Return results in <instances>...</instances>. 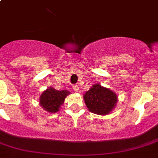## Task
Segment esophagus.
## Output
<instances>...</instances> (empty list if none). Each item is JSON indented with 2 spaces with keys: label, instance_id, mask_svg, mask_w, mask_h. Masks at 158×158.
Wrapping results in <instances>:
<instances>
[{
  "label": "esophagus",
  "instance_id": "1",
  "mask_svg": "<svg viewBox=\"0 0 158 158\" xmlns=\"http://www.w3.org/2000/svg\"><path fill=\"white\" fill-rule=\"evenodd\" d=\"M72 88H73V91H75V92H78L79 91V87H78L77 85H73Z\"/></svg>",
  "mask_w": 158,
  "mask_h": 158
}]
</instances>
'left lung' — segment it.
I'll use <instances>...</instances> for the list:
<instances>
[{
  "label": "left lung",
  "mask_w": 158,
  "mask_h": 158,
  "mask_svg": "<svg viewBox=\"0 0 158 158\" xmlns=\"http://www.w3.org/2000/svg\"><path fill=\"white\" fill-rule=\"evenodd\" d=\"M85 104L89 111L98 115H106L113 110L118 101V97L114 91L94 84L83 94Z\"/></svg>",
  "instance_id": "1"
}]
</instances>
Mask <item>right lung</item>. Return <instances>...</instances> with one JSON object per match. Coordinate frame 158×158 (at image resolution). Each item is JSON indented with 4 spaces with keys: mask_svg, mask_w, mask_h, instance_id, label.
<instances>
[{
    "mask_svg": "<svg viewBox=\"0 0 158 158\" xmlns=\"http://www.w3.org/2000/svg\"><path fill=\"white\" fill-rule=\"evenodd\" d=\"M71 94L68 90H57L53 87L45 90L40 97V104L46 111L56 113L59 111L60 106L64 102L66 97Z\"/></svg>",
    "mask_w": 158,
    "mask_h": 158,
    "instance_id": "right-lung-1",
    "label": "right lung"
}]
</instances>
